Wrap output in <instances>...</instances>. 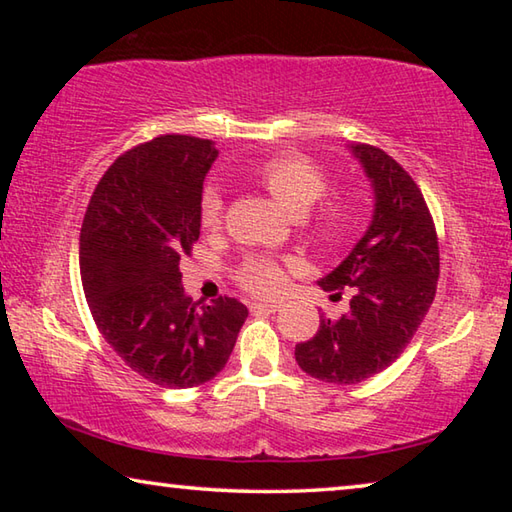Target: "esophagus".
Instances as JSON below:
<instances>
[{"label": "esophagus", "mask_w": 512, "mask_h": 512, "mask_svg": "<svg viewBox=\"0 0 512 512\" xmlns=\"http://www.w3.org/2000/svg\"><path fill=\"white\" fill-rule=\"evenodd\" d=\"M277 309H280V305H275V302H253V305H250L253 314H275Z\"/></svg>", "instance_id": "1"}]
</instances>
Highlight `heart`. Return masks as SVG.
<instances>
[{
	"mask_svg": "<svg viewBox=\"0 0 512 512\" xmlns=\"http://www.w3.org/2000/svg\"><path fill=\"white\" fill-rule=\"evenodd\" d=\"M257 183L271 194L284 210L305 214L327 192V176L314 160L300 153H277L255 169ZM223 216V198L219 189L207 187L201 196V225L216 230ZM350 225V207L339 198L320 205L311 232L323 244H336ZM237 280L255 296H277L287 284V266L271 257H248L241 264Z\"/></svg>",
	"mask_w": 512,
	"mask_h": 512,
	"instance_id": "heart-1",
	"label": "heart"
}]
</instances>
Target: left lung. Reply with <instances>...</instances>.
Masks as SVG:
<instances>
[{
	"instance_id": "8db88e82",
	"label": "left lung",
	"mask_w": 512,
	"mask_h": 512,
	"mask_svg": "<svg viewBox=\"0 0 512 512\" xmlns=\"http://www.w3.org/2000/svg\"><path fill=\"white\" fill-rule=\"evenodd\" d=\"M348 149L370 180L372 219L318 284L336 298L352 289L350 311L339 320L320 316L314 339L296 345L307 375L341 386L359 384L400 357L427 316L440 273L436 228L413 178L375 146Z\"/></svg>"
}]
</instances>
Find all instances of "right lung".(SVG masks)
I'll return each mask as SVG.
<instances>
[{"instance_id":"obj_1","label":"right lung","mask_w":512,"mask_h":512,"mask_svg":"<svg viewBox=\"0 0 512 512\" xmlns=\"http://www.w3.org/2000/svg\"><path fill=\"white\" fill-rule=\"evenodd\" d=\"M212 140L162 135L103 173L81 228V282L106 343L137 375L192 388L219 375L248 318L235 298L196 307L180 257L201 235Z\"/></svg>"}]
</instances>
